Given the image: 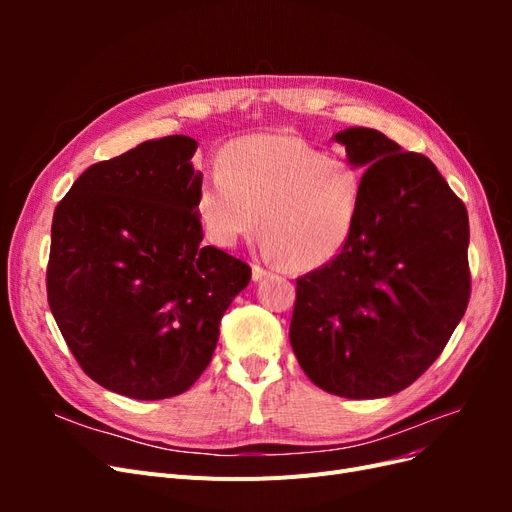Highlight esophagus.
Here are the masks:
<instances>
[{
  "label": "esophagus",
  "mask_w": 512,
  "mask_h": 512,
  "mask_svg": "<svg viewBox=\"0 0 512 512\" xmlns=\"http://www.w3.org/2000/svg\"><path fill=\"white\" fill-rule=\"evenodd\" d=\"M267 275H269V271L262 269L260 265H254V267H252V280H254V282H260L262 277H267Z\"/></svg>",
  "instance_id": "esophagus-1"
}]
</instances>
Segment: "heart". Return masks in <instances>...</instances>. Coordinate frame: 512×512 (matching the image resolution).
Listing matches in <instances>:
<instances>
[{"instance_id":"b5f03b06","label":"heart","mask_w":512,"mask_h":512,"mask_svg":"<svg viewBox=\"0 0 512 512\" xmlns=\"http://www.w3.org/2000/svg\"><path fill=\"white\" fill-rule=\"evenodd\" d=\"M365 177L297 134L262 132L228 143L198 183L196 215L228 250L258 228L262 250L294 271L320 269L344 250L363 205Z\"/></svg>"}]
</instances>
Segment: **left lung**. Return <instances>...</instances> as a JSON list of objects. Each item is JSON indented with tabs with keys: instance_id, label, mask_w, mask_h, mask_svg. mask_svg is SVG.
<instances>
[{
	"instance_id": "left-lung-1",
	"label": "left lung",
	"mask_w": 512,
	"mask_h": 512,
	"mask_svg": "<svg viewBox=\"0 0 512 512\" xmlns=\"http://www.w3.org/2000/svg\"><path fill=\"white\" fill-rule=\"evenodd\" d=\"M365 170L359 222L297 280L290 346L305 376L348 399L391 397L438 359L470 299L468 211L436 164L371 128L333 134Z\"/></svg>"
}]
</instances>
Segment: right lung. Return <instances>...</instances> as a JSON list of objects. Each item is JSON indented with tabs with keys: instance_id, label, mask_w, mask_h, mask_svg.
I'll use <instances>...</instances> for the list:
<instances>
[{
	"instance_id": "obj_1",
	"label": "right lung",
	"mask_w": 512,
	"mask_h": 512,
	"mask_svg": "<svg viewBox=\"0 0 512 512\" xmlns=\"http://www.w3.org/2000/svg\"><path fill=\"white\" fill-rule=\"evenodd\" d=\"M190 136L89 166L51 226L46 292L85 374L132 399L181 395L211 363L252 269L203 245Z\"/></svg>"
}]
</instances>
